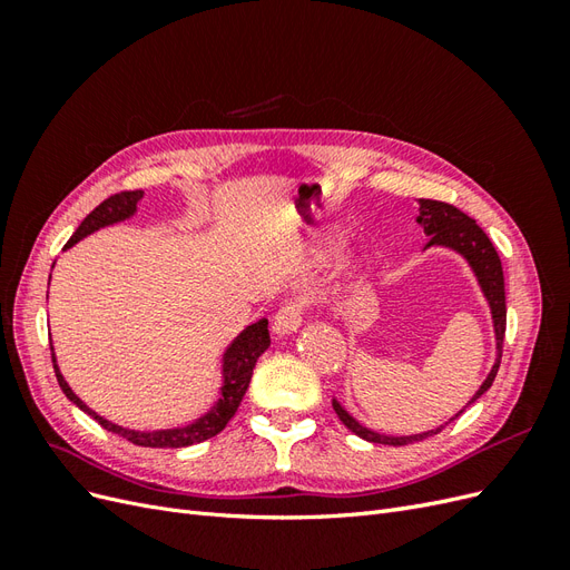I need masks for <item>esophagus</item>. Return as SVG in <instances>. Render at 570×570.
Here are the masks:
<instances>
[{
	"label": "esophagus",
	"mask_w": 570,
	"mask_h": 570,
	"mask_svg": "<svg viewBox=\"0 0 570 570\" xmlns=\"http://www.w3.org/2000/svg\"><path fill=\"white\" fill-rule=\"evenodd\" d=\"M302 314H304V299L302 297L285 299L283 306L273 316V333H278V335L295 333L297 327L302 325Z\"/></svg>",
	"instance_id": "34e87169"
}]
</instances>
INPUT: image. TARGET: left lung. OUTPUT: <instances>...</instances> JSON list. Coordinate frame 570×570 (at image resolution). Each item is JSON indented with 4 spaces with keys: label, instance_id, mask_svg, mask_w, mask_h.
Listing matches in <instances>:
<instances>
[{
    "label": "left lung",
    "instance_id": "8db88e82",
    "mask_svg": "<svg viewBox=\"0 0 570 570\" xmlns=\"http://www.w3.org/2000/svg\"><path fill=\"white\" fill-rule=\"evenodd\" d=\"M419 223L423 226L425 235H428V245L425 247H450L454 252H459L465 262L471 264L473 273L478 275V283L482 287V295H485L488 304H490V312H492V323H494V335H497V358H494V366L490 371V375L485 377V383L480 385V390L473 394V400L469 402V406L480 400L482 394H485L499 371V364H502V347H504V333H507V295H504V271H502V262H499V254L494 249V245L490 243V237L485 235L478 223L465 216L463 212H459L456 206L446 204V202H438V199H421V216ZM465 406V409H469ZM333 409L337 413V419L347 425L354 435L364 438L368 442L375 444H392V446H402V444H411V442H419L425 440L430 435H438L440 430L452 423L454 419H459L465 409H461L454 419L446 421L444 425L435 428V430H428V433L421 435H406V438H392V435H381V433H373V430L361 425L356 419H352L347 411L342 409V404L337 400H333Z\"/></svg>",
    "mask_w": 570,
    "mask_h": 570
}]
</instances>
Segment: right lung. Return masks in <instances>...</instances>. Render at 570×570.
<instances>
[{"instance_id": "1", "label": "right lung", "mask_w": 570, "mask_h": 570, "mask_svg": "<svg viewBox=\"0 0 570 570\" xmlns=\"http://www.w3.org/2000/svg\"><path fill=\"white\" fill-rule=\"evenodd\" d=\"M142 195H145L142 189H128V193H118V195H111L109 199L101 202L97 209L90 212L88 218L80 223L78 230L73 233V237L66 243V249L73 247L78 239L88 237L90 233H95L99 228L130 218L137 212V202L142 199ZM268 344H271V337H268V321L266 318L247 325L245 331L233 340V344L226 350V354H223L220 400L212 406V411L204 413L202 419H197L195 423H189V425L168 428V430H151V433H149V430H128L124 425H116L107 419H101L99 413H95L88 404L80 402L76 392L68 387V383L63 381V375L57 366L55 350H51V364H55L59 387L63 390L68 400H71L78 409L88 413V416H92L101 428L109 430V433H116V435H120V438L137 444V446H174V450H176V446H189V444L209 440V438L218 435L220 430L228 425V421L235 416V411H237L239 402H243V396L249 387L256 358L268 350Z\"/></svg>"}]
</instances>
